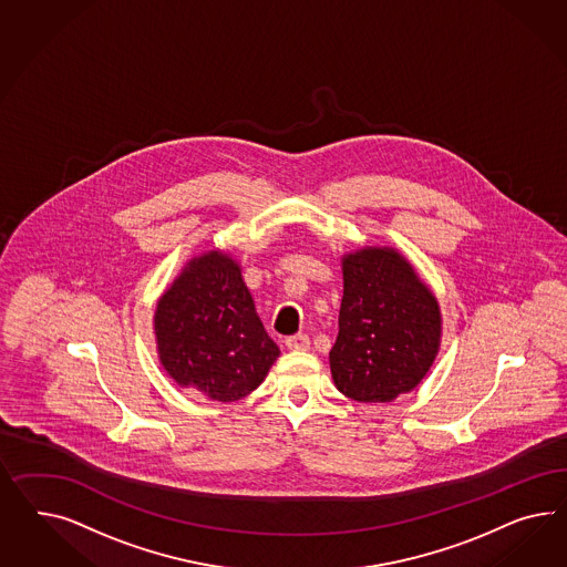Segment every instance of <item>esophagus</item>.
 <instances>
[{
    "mask_svg": "<svg viewBox=\"0 0 567 567\" xmlns=\"http://www.w3.org/2000/svg\"><path fill=\"white\" fill-rule=\"evenodd\" d=\"M285 344L291 351H306L309 347L308 334H291V337L285 339Z\"/></svg>",
    "mask_w": 567,
    "mask_h": 567,
    "instance_id": "1",
    "label": "esophagus"
}]
</instances>
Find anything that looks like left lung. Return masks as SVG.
Here are the masks:
<instances>
[{
  "label": "left lung",
  "instance_id": "left-lung-1",
  "mask_svg": "<svg viewBox=\"0 0 567 567\" xmlns=\"http://www.w3.org/2000/svg\"><path fill=\"white\" fill-rule=\"evenodd\" d=\"M341 266L339 337L328 355L334 386L360 403H391L413 391L439 355V299L395 247H361Z\"/></svg>",
  "mask_w": 567,
  "mask_h": 567
}]
</instances>
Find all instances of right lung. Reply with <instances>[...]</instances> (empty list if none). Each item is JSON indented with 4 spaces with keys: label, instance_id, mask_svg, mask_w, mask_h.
<instances>
[{
    "label": "right lung",
    "instance_id": "add662e5",
    "mask_svg": "<svg viewBox=\"0 0 567 567\" xmlns=\"http://www.w3.org/2000/svg\"><path fill=\"white\" fill-rule=\"evenodd\" d=\"M240 264L223 249L190 258L157 299V358L181 386L212 401H239L280 355L259 320Z\"/></svg>",
    "mask_w": 567,
    "mask_h": 567
}]
</instances>
